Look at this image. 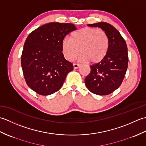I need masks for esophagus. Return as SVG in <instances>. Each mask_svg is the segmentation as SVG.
Returning <instances> with one entry per match:
<instances>
[{
	"instance_id": "1",
	"label": "esophagus",
	"mask_w": 146,
	"mask_h": 146,
	"mask_svg": "<svg viewBox=\"0 0 146 146\" xmlns=\"http://www.w3.org/2000/svg\"><path fill=\"white\" fill-rule=\"evenodd\" d=\"M80 67V64H77V63H73V68L74 69H77Z\"/></svg>"
}]
</instances>
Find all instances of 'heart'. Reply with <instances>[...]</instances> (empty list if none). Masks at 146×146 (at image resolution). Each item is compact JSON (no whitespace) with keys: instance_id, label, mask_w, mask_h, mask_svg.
<instances>
[{"instance_id":"obj_1","label":"heart","mask_w":146,"mask_h":146,"mask_svg":"<svg viewBox=\"0 0 146 146\" xmlns=\"http://www.w3.org/2000/svg\"><path fill=\"white\" fill-rule=\"evenodd\" d=\"M62 51L68 61H73L80 52V60L90 63H100L106 56L108 39L104 31L84 27L72 34V38L65 37L61 42Z\"/></svg>"}]
</instances>
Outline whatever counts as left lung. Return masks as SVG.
<instances>
[{"instance_id": "8db88e82", "label": "left lung", "mask_w": 146, "mask_h": 146, "mask_svg": "<svg viewBox=\"0 0 146 146\" xmlns=\"http://www.w3.org/2000/svg\"><path fill=\"white\" fill-rule=\"evenodd\" d=\"M88 26L98 27L104 31L108 39V49L103 60L90 66L85 85L93 94L109 95L119 87L125 77L129 61L127 46L120 33L111 24L100 22Z\"/></svg>"}]
</instances>
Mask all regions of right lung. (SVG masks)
<instances>
[{
	"mask_svg": "<svg viewBox=\"0 0 146 146\" xmlns=\"http://www.w3.org/2000/svg\"><path fill=\"white\" fill-rule=\"evenodd\" d=\"M76 27L71 23H50L29 34L24 42L21 66L27 85L37 94L49 95L63 85L73 63L64 58L62 40Z\"/></svg>",
	"mask_w": 146,
	"mask_h": 146,
	"instance_id": "1",
	"label": "right lung"
}]
</instances>
